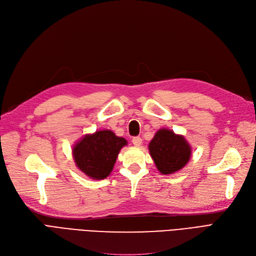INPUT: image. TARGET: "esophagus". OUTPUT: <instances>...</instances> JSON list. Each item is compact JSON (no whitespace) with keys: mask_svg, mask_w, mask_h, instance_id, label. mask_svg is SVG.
I'll return each mask as SVG.
<instances>
[{"mask_svg":"<svg viewBox=\"0 0 256 256\" xmlns=\"http://www.w3.org/2000/svg\"><path fill=\"white\" fill-rule=\"evenodd\" d=\"M132 142H133V144L137 148H139L141 144H142V139H141L140 137H134L133 139H132Z\"/></svg>","mask_w":256,"mask_h":256,"instance_id":"34e87169","label":"esophagus"}]
</instances>
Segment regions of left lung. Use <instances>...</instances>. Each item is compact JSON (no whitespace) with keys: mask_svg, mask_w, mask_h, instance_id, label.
Returning a JSON list of instances; mask_svg holds the SVG:
<instances>
[{"mask_svg":"<svg viewBox=\"0 0 256 256\" xmlns=\"http://www.w3.org/2000/svg\"><path fill=\"white\" fill-rule=\"evenodd\" d=\"M148 150L158 171L164 175L182 170L191 157V146L184 137L168 128L157 132Z\"/></svg>","mask_w":256,"mask_h":256,"instance_id":"1","label":"left lung"}]
</instances>
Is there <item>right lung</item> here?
<instances>
[{
	"mask_svg": "<svg viewBox=\"0 0 256 256\" xmlns=\"http://www.w3.org/2000/svg\"><path fill=\"white\" fill-rule=\"evenodd\" d=\"M126 144L124 138L116 136L110 130H98L76 144L72 148L74 162L88 177L104 179L112 171L120 150Z\"/></svg>",
	"mask_w": 256,
	"mask_h": 256,
	"instance_id": "obj_1",
	"label": "right lung"
}]
</instances>
